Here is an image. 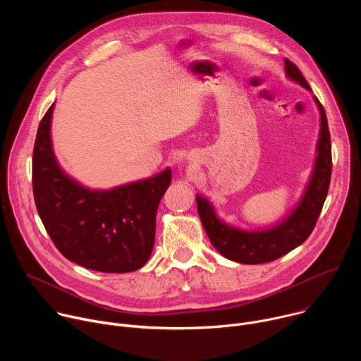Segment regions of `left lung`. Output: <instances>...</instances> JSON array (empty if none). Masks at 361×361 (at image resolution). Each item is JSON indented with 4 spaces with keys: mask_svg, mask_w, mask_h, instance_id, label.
<instances>
[{
    "mask_svg": "<svg viewBox=\"0 0 361 361\" xmlns=\"http://www.w3.org/2000/svg\"><path fill=\"white\" fill-rule=\"evenodd\" d=\"M284 64L290 80L312 91L295 64L287 59ZM314 101L320 110V137L314 170L297 207L284 220L266 230H240L221 221L207 198L195 197L202 227L212 244L226 259L243 264L269 263L302 244L312 234L322 213L331 178V141L327 117L316 97Z\"/></svg>",
    "mask_w": 361,
    "mask_h": 361,
    "instance_id": "8db88e82",
    "label": "left lung"
}]
</instances>
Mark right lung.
Segmentation results:
<instances>
[{
    "instance_id": "right-lung-1",
    "label": "right lung",
    "mask_w": 361,
    "mask_h": 361,
    "mask_svg": "<svg viewBox=\"0 0 361 361\" xmlns=\"http://www.w3.org/2000/svg\"><path fill=\"white\" fill-rule=\"evenodd\" d=\"M54 104L42 117L32 152V191L39 219L70 262L101 273H128L149 259L159 204L171 169L111 190H90L67 176L51 144Z\"/></svg>"
}]
</instances>
